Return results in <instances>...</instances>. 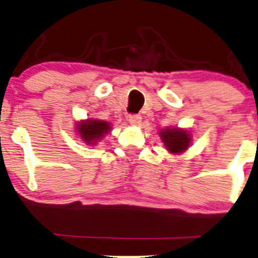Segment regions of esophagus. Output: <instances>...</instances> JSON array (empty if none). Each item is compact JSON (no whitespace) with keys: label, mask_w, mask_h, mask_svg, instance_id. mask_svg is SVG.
Returning <instances> with one entry per match:
<instances>
[{"label":"esophagus","mask_w":258,"mask_h":258,"mask_svg":"<svg viewBox=\"0 0 258 258\" xmlns=\"http://www.w3.org/2000/svg\"><path fill=\"white\" fill-rule=\"evenodd\" d=\"M128 121H130V123L134 124V126H139L142 121V117L140 116V114H130Z\"/></svg>","instance_id":"1"}]
</instances>
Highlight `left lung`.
<instances>
[{
  "instance_id": "obj_1",
  "label": "left lung",
  "mask_w": 258,
  "mask_h": 258,
  "mask_svg": "<svg viewBox=\"0 0 258 258\" xmlns=\"http://www.w3.org/2000/svg\"><path fill=\"white\" fill-rule=\"evenodd\" d=\"M162 142L171 153H181L188 148L191 144V136L182 128H165L160 132Z\"/></svg>"
}]
</instances>
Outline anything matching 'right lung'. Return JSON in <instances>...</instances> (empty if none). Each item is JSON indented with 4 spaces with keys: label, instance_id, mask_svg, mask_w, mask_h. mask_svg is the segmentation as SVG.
Returning <instances> with one entry per match:
<instances>
[{
    "label": "right lung",
    "instance_id": "add662e5",
    "mask_svg": "<svg viewBox=\"0 0 258 258\" xmlns=\"http://www.w3.org/2000/svg\"><path fill=\"white\" fill-rule=\"evenodd\" d=\"M110 123L102 119H86L77 123V132L87 145H95L110 131Z\"/></svg>",
    "mask_w": 258,
    "mask_h": 258
}]
</instances>
